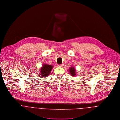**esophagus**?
Segmentation results:
<instances>
[{
	"instance_id": "34e87169",
	"label": "esophagus",
	"mask_w": 120,
	"mask_h": 120,
	"mask_svg": "<svg viewBox=\"0 0 120 120\" xmlns=\"http://www.w3.org/2000/svg\"><path fill=\"white\" fill-rule=\"evenodd\" d=\"M63 64H62V65H57V67H59V68H62V67H63Z\"/></svg>"
}]
</instances>
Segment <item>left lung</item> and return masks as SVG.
Returning <instances> with one entry per match:
<instances>
[{"mask_svg":"<svg viewBox=\"0 0 120 120\" xmlns=\"http://www.w3.org/2000/svg\"><path fill=\"white\" fill-rule=\"evenodd\" d=\"M70 74L72 76H75L76 75V70L73 66H72L69 69Z\"/></svg>","mask_w":120,"mask_h":120,"instance_id":"obj_1","label":"left lung"}]
</instances>
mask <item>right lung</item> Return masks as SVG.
<instances>
[{
	"instance_id": "add662e5",
	"label": "right lung",
	"mask_w": 120,
	"mask_h": 120,
	"mask_svg": "<svg viewBox=\"0 0 120 120\" xmlns=\"http://www.w3.org/2000/svg\"><path fill=\"white\" fill-rule=\"evenodd\" d=\"M53 66L51 65L44 64L40 68V75L43 77H47L50 74Z\"/></svg>"
}]
</instances>
